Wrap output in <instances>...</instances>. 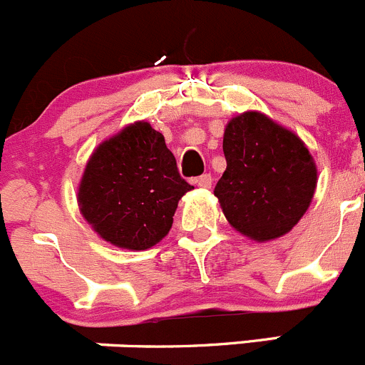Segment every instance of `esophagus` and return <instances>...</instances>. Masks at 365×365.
Here are the masks:
<instances>
[{"label": "esophagus", "instance_id": "1", "mask_svg": "<svg viewBox=\"0 0 365 365\" xmlns=\"http://www.w3.org/2000/svg\"><path fill=\"white\" fill-rule=\"evenodd\" d=\"M197 185H199L200 188H211V185H213V177H211L210 173H204V175H200L199 179H197Z\"/></svg>", "mask_w": 365, "mask_h": 365}]
</instances>
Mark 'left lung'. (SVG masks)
Instances as JSON below:
<instances>
[{
  "mask_svg": "<svg viewBox=\"0 0 365 365\" xmlns=\"http://www.w3.org/2000/svg\"><path fill=\"white\" fill-rule=\"evenodd\" d=\"M227 168L215 197L232 227L256 242L290 231L314 199L317 166L299 136L256 110L225 125Z\"/></svg>",
  "mask_w": 365,
  "mask_h": 365,
  "instance_id": "1",
  "label": "left lung"
}]
</instances>
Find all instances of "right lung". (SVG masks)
<instances>
[{
	"label": "right lung",
	"instance_id": "right-lung-1",
	"mask_svg": "<svg viewBox=\"0 0 365 365\" xmlns=\"http://www.w3.org/2000/svg\"><path fill=\"white\" fill-rule=\"evenodd\" d=\"M192 188L179 175L165 136L136 121L93 152L78 186V206L103 240L145 251L168 235L180 197Z\"/></svg>",
	"mask_w": 365,
	"mask_h": 365
}]
</instances>
